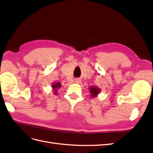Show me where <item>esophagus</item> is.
Here are the masks:
<instances>
[{"label": "esophagus", "mask_w": 153, "mask_h": 153, "mask_svg": "<svg viewBox=\"0 0 153 153\" xmlns=\"http://www.w3.org/2000/svg\"><path fill=\"white\" fill-rule=\"evenodd\" d=\"M75 82H76V83H81V82H82V80H81V79H79V78H77V79H75Z\"/></svg>", "instance_id": "obj_1"}]
</instances>
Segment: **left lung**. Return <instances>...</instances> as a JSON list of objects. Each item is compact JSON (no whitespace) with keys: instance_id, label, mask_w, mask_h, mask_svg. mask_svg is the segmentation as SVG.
I'll return each mask as SVG.
<instances>
[{"instance_id":"left-lung-1","label":"left lung","mask_w":153,"mask_h":153,"mask_svg":"<svg viewBox=\"0 0 153 153\" xmlns=\"http://www.w3.org/2000/svg\"><path fill=\"white\" fill-rule=\"evenodd\" d=\"M89 89V92L91 93V96L92 97V98H95V97L98 96L100 92L101 91V90H100V88L95 86L90 87Z\"/></svg>"}]
</instances>
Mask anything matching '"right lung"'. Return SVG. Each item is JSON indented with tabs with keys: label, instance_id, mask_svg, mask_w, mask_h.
I'll return each instance as SVG.
<instances>
[{
	"label": "right lung",
	"instance_id": "add662e5",
	"mask_svg": "<svg viewBox=\"0 0 153 153\" xmlns=\"http://www.w3.org/2000/svg\"><path fill=\"white\" fill-rule=\"evenodd\" d=\"M52 88H53V93L54 95H57V93H58V90L59 89L62 85L60 82H54V83H52Z\"/></svg>",
	"mask_w": 153,
	"mask_h": 153
}]
</instances>
